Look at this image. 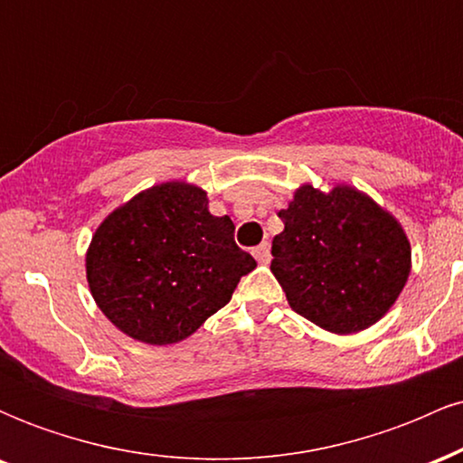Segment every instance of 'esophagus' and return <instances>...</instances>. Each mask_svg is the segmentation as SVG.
Wrapping results in <instances>:
<instances>
[{"label":"esophagus","mask_w":463,"mask_h":463,"mask_svg":"<svg viewBox=\"0 0 463 463\" xmlns=\"http://www.w3.org/2000/svg\"><path fill=\"white\" fill-rule=\"evenodd\" d=\"M252 254H254V259H257V261L261 263V265L269 263V259H272V254H269V243H268V241L261 243V246L254 248Z\"/></svg>","instance_id":"1"}]
</instances>
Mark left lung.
Instances as JSON below:
<instances>
[{"instance_id":"8db88e82","label":"left lung","mask_w":463,"mask_h":463,"mask_svg":"<svg viewBox=\"0 0 463 463\" xmlns=\"http://www.w3.org/2000/svg\"><path fill=\"white\" fill-rule=\"evenodd\" d=\"M272 274L296 313L331 333L364 331L407 283L411 248L390 213L350 187L305 184L279 211Z\"/></svg>"}]
</instances>
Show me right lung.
I'll list each match as a JSON object with an SVG mask.
<instances>
[{
    "label": "right lung",
    "instance_id": "1",
    "mask_svg": "<svg viewBox=\"0 0 463 463\" xmlns=\"http://www.w3.org/2000/svg\"><path fill=\"white\" fill-rule=\"evenodd\" d=\"M194 184L165 183L113 211L95 232L87 279L119 331L146 344H176L228 305L257 261L235 243L228 215L209 213Z\"/></svg>",
    "mask_w": 463,
    "mask_h": 463
}]
</instances>
